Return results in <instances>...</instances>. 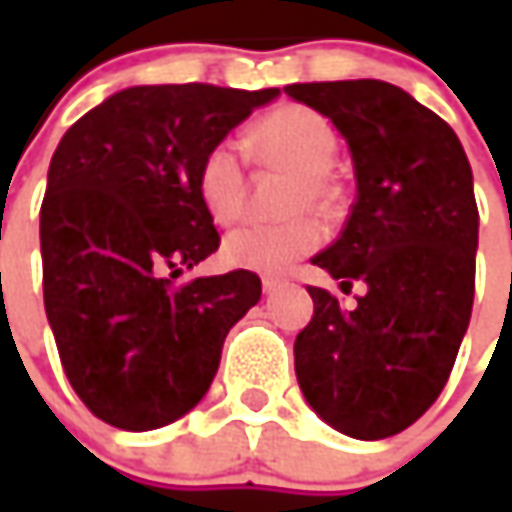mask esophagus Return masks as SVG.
<instances>
[{"label": "esophagus", "instance_id": "1", "mask_svg": "<svg viewBox=\"0 0 512 512\" xmlns=\"http://www.w3.org/2000/svg\"><path fill=\"white\" fill-rule=\"evenodd\" d=\"M279 285H282L279 276H265V279H262V290H265V293H273Z\"/></svg>", "mask_w": 512, "mask_h": 512}]
</instances>
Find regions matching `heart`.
Listing matches in <instances>:
<instances>
[{"instance_id":"b5f03b06","label":"heart","mask_w":512,"mask_h":512,"mask_svg":"<svg viewBox=\"0 0 512 512\" xmlns=\"http://www.w3.org/2000/svg\"><path fill=\"white\" fill-rule=\"evenodd\" d=\"M245 148L259 165L290 173L282 210L293 216L276 225L230 230L222 242V259L239 270L276 273L316 250L325 239L322 222L307 210H316L327 219L342 210V179L330 168L339 136L333 122L319 110L282 105L247 128ZM196 196L207 216L219 225H230L242 213L245 165L233 145L219 142L202 153L196 168Z\"/></svg>"}]
</instances>
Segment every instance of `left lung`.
<instances>
[{
  "instance_id": "obj_1",
  "label": "left lung",
  "mask_w": 512,
  "mask_h": 512,
  "mask_svg": "<svg viewBox=\"0 0 512 512\" xmlns=\"http://www.w3.org/2000/svg\"><path fill=\"white\" fill-rule=\"evenodd\" d=\"M350 145L356 202L342 236L313 256L347 293L307 287L313 319L296 336L307 404L339 433L376 442L402 433L439 399L470 325L479 207L453 128L379 79L287 85Z\"/></svg>"
}]
</instances>
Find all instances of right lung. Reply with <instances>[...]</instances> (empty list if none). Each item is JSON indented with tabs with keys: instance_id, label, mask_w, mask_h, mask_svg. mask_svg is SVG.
Segmentation results:
<instances>
[{
	"instance_id": "right-lung-1",
	"label": "right lung",
	"mask_w": 512,
	"mask_h": 512,
	"mask_svg": "<svg viewBox=\"0 0 512 512\" xmlns=\"http://www.w3.org/2000/svg\"><path fill=\"white\" fill-rule=\"evenodd\" d=\"M279 88L142 85L62 136L42 199L45 313L70 387L122 430L193 410L230 327L262 296L253 270L176 282L219 250L196 168Z\"/></svg>"
}]
</instances>
